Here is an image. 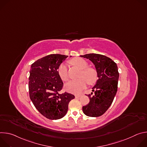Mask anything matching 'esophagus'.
<instances>
[{
	"mask_svg": "<svg viewBox=\"0 0 147 147\" xmlns=\"http://www.w3.org/2000/svg\"><path fill=\"white\" fill-rule=\"evenodd\" d=\"M80 96H81V95H75L76 98H80Z\"/></svg>",
	"mask_w": 147,
	"mask_h": 147,
	"instance_id": "34e87169",
	"label": "esophagus"
}]
</instances>
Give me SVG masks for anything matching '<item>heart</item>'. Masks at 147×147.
<instances>
[{
	"label": "heart",
	"mask_w": 147,
	"mask_h": 147,
	"mask_svg": "<svg viewBox=\"0 0 147 147\" xmlns=\"http://www.w3.org/2000/svg\"><path fill=\"white\" fill-rule=\"evenodd\" d=\"M71 64L81 69L78 80H71L66 84L65 89L73 94H79L84 89H85L87 81L90 84L94 83L97 79V75L95 70L90 67H87L88 63L82 58L77 57L71 60ZM58 74L60 78L64 81H67L69 79L68 68L66 65L61 64L58 68Z\"/></svg>",
	"instance_id": "1"
}]
</instances>
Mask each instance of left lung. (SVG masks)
<instances>
[{"label": "left lung", "mask_w": 147, "mask_h": 147, "mask_svg": "<svg viewBox=\"0 0 147 147\" xmlns=\"http://www.w3.org/2000/svg\"><path fill=\"white\" fill-rule=\"evenodd\" d=\"M94 64L98 80L91 94H86L90 102L82 107L84 113L90 117H99L106 112L112 105L117 91L119 73L116 63L111 58L100 54L81 55Z\"/></svg>", "instance_id": "8db88e82"}]
</instances>
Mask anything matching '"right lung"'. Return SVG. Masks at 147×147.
<instances>
[{"label": "right lung", "mask_w": 147, "mask_h": 147, "mask_svg": "<svg viewBox=\"0 0 147 147\" xmlns=\"http://www.w3.org/2000/svg\"><path fill=\"white\" fill-rule=\"evenodd\" d=\"M67 56L51 54L31 65L28 78L30 98L39 112L47 119L57 120L64 117L74 95L59 94L63 83L57 69Z\"/></svg>", "instance_id": "right-lung-1"}]
</instances>
